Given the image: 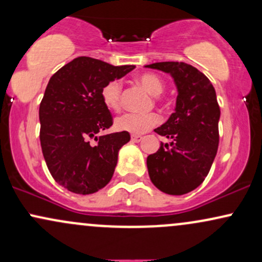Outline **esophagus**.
<instances>
[{
    "label": "esophagus",
    "instance_id": "obj_1",
    "mask_svg": "<svg viewBox=\"0 0 262 262\" xmlns=\"http://www.w3.org/2000/svg\"><path fill=\"white\" fill-rule=\"evenodd\" d=\"M141 139H143L141 135H135V134L132 135V141H134V143H138V141H140Z\"/></svg>",
    "mask_w": 262,
    "mask_h": 262
}]
</instances>
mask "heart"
I'll return each mask as SVG.
<instances>
[{
  "instance_id": "obj_1",
  "label": "heart",
  "mask_w": 262,
  "mask_h": 262,
  "mask_svg": "<svg viewBox=\"0 0 262 262\" xmlns=\"http://www.w3.org/2000/svg\"><path fill=\"white\" fill-rule=\"evenodd\" d=\"M137 82L154 97L160 96L165 89L164 81L155 74H141L140 76L137 77ZM101 100L107 110L118 111L122 104L121 82L117 80L107 82L101 90ZM159 122H160V117L155 113H124L116 119L114 127L119 132H127V133L139 135L155 127Z\"/></svg>"
}]
</instances>
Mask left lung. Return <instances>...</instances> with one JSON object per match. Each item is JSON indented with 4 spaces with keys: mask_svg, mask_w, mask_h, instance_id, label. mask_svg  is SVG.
Returning a JSON list of instances; mask_svg holds the SVG:
<instances>
[{
    "mask_svg": "<svg viewBox=\"0 0 262 262\" xmlns=\"http://www.w3.org/2000/svg\"><path fill=\"white\" fill-rule=\"evenodd\" d=\"M145 68L170 74L177 89L173 113L159 135L172 141L162 144L146 159L150 180L167 194L181 196L197 188L208 175L217 155L221 118L217 95L208 77L192 65L165 61Z\"/></svg>",
    "mask_w": 262,
    "mask_h": 262,
    "instance_id": "left-lung-1",
    "label": "left lung"
}]
</instances>
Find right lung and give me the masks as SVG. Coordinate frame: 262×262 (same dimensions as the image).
<instances>
[{
	"label": "right lung",
	"mask_w": 262,
	"mask_h": 262,
	"mask_svg": "<svg viewBox=\"0 0 262 262\" xmlns=\"http://www.w3.org/2000/svg\"><path fill=\"white\" fill-rule=\"evenodd\" d=\"M133 69L79 56L50 77L39 107L40 145L54 180L69 191L91 194L112 179L119 150L130 135L119 132L98 137L113 124L101 90Z\"/></svg>",
	"instance_id": "obj_1"
}]
</instances>
